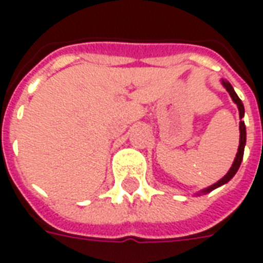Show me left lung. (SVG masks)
I'll return each instance as SVG.
<instances>
[{
    "label": "left lung",
    "mask_w": 263,
    "mask_h": 263,
    "mask_svg": "<svg viewBox=\"0 0 263 263\" xmlns=\"http://www.w3.org/2000/svg\"><path fill=\"white\" fill-rule=\"evenodd\" d=\"M222 86L227 88V91H228L229 95H231L232 101L237 105V109H239V116H240V119H243V116H245V106H243V103H241L240 98L237 97V94L235 92V90H233V87L231 86V83H229V82H225V80H222ZM239 129H240V140H239V148H237L236 158H235V161H233V164H232V166H231V169H229L228 173H227V175H225L222 179L218 180L216 184H213V185H210L209 188H204V190H202L199 194H208V192L213 191V190H216L217 187H221L222 184L228 183L229 180L232 179L233 176L236 175L237 169H239V166H240V164H241V160H243V154H245V146H246V125H245V121H240ZM199 194H198V195H199Z\"/></svg>",
    "instance_id": "left-lung-1"
}]
</instances>
